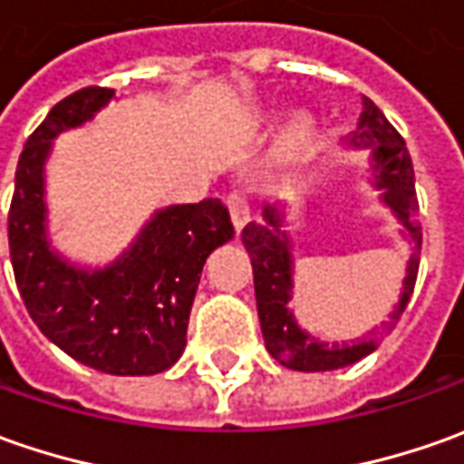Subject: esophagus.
Instances as JSON below:
<instances>
[{
	"label": "esophagus",
	"instance_id": "34e87169",
	"mask_svg": "<svg viewBox=\"0 0 464 464\" xmlns=\"http://www.w3.org/2000/svg\"><path fill=\"white\" fill-rule=\"evenodd\" d=\"M228 210H231V220L236 231H241L248 220H251V208H248V200L244 198V195H238V192L228 195Z\"/></svg>",
	"mask_w": 464,
	"mask_h": 464
}]
</instances>
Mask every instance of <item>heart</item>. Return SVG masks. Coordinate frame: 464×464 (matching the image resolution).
I'll return each instance as SVG.
<instances>
[{
    "instance_id": "b5f03b06",
    "label": "heart",
    "mask_w": 464,
    "mask_h": 464,
    "mask_svg": "<svg viewBox=\"0 0 464 464\" xmlns=\"http://www.w3.org/2000/svg\"><path fill=\"white\" fill-rule=\"evenodd\" d=\"M313 133H315V125H313V118L308 115H297L295 121L287 125L285 130V149L287 151H300L311 143Z\"/></svg>"
}]
</instances>
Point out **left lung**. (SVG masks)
I'll list each match as a JSON object with an SVG mask.
<instances>
[{
	"label": "left lung",
	"mask_w": 464,
	"mask_h": 464,
	"mask_svg": "<svg viewBox=\"0 0 464 464\" xmlns=\"http://www.w3.org/2000/svg\"><path fill=\"white\" fill-rule=\"evenodd\" d=\"M362 104L364 107H362L357 133L352 136V146L372 149V171H375L372 184L382 192L380 200L403 223L408 238L413 244L406 277H403V293L395 311L391 313V321H385L380 328H372V334L362 342H318L308 331L297 326L295 315L287 308L293 297V241L282 231L280 210L275 205H266L264 223H248L241 233V241L254 266V293H256V311H259L266 352L280 364L290 370H300V372H328V370H339L372 354L377 343L395 328L401 313L406 311L408 300L413 295L416 275H419L421 228L413 220L419 213V200H416L413 164L408 156L406 140L372 100L362 97Z\"/></svg>",
	"instance_id": "1"
}]
</instances>
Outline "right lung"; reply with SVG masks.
<instances>
[{"label":"right lung","mask_w":464,"mask_h":464,"mask_svg":"<svg viewBox=\"0 0 464 464\" xmlns=\"http://www.w3.org/2000/svg\"><path fill=\"white\" fill-rule=\"evenodd\" d=\"M112 97L115 89H79L27 138L9 205V259L30 318L58 349L107 375H156L182 357L205 259L231 241L233 223L210 198L156 210L100 269H82L51 248L45 159L63 130L92 121Z\"/></svg>","instance_id":"obj_1"}]
</instances>
